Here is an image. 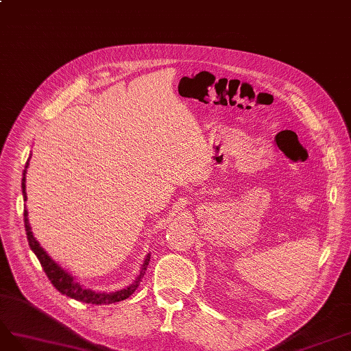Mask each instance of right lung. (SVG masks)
<instances>
[{"mask_svg":"<svg viewBox=\"0 0 351 351\" xmlns=\"http://www.w3.org/2000/svg\"><path fill=\"white\" fill-rule=\"evenodd\" d=\"M29 166V159L26 162V169ZM26 169L23 172V179H21V188H23V197L26 201ZM25 229H26V234H27V241H29V246L30 250L35 252V255L38 256L39 263L45 271V274L49 278V281L52 282V286L58 290L62 295H66L71 299H75L78 302H83V303H92V304H109V303H115V302H121V300H125L127 298H130L132 293L137 290V287L140 286V281L145 274V269L147 265H149L150 261V256L145 258V261L143 264L141 268V273L137 278V281L131 285L130 287L115 291V293H96L90 289H84L82 285H78L77 281H74V278L69 274L65 273V271L60 267L56 265L52 259L49 258V255L43 251V247L39 245V242L35 239V236L30 232V226H29V220H27V211L25 208Z\"/></svg>","mask_w":351,"mask_h":351,"instance_id":"add662e5","label":"right lung"}]
</instances>
